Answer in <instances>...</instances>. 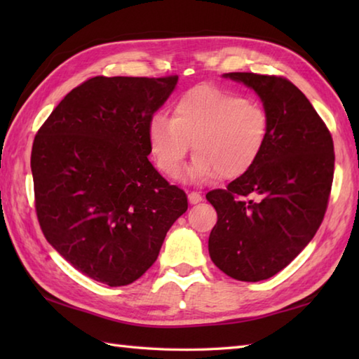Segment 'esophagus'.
I'll return each instance as SVG.
<instances>
[{"label":"esophagus","instance_id":"1","mask_svg":"<svg viewBox=\"0 0 359 359\" xmlns=\"http://www.w3.org/2000/svg\"><path fill=\"white\" fill-rule=\"evenodd\" d=\"M188 201H189V203H191V205L199 203V202H202V194L197 193V191H191V193L188 194Z\"/></svg>","mask_w":359,"mask_h":359}]
</instances>
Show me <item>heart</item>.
Listing matches in <instances>:
<instances>
[{
	"label": "heart",
	"instance_id": "1",
	"mask_svg": "<svg viewBox=\"0 0 359 359\" xmlns=\"http://www.w3.org/2000/svg\"><path fill=\"white\" fill-rule=\"evenodd\" d=\"M269 116L261 104L219 86L199 85L172 104V117L156 114L148 121V148L157 168L177 177L189 149L196 157L185 172L189 182H210L220 174L238 179L261 158L269 140Z\"/></svg>",
	"mask_w": 359,
	"mask_h": 359
}]
</instances>
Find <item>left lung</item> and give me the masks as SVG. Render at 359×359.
Segmentation results:
<instances>
[{"label":"left lung","mask_w":359,"mask_h":359,"mask_svg":"<svg viewBox=\"0 0 359 359\" xmlns=\"http://www.w3.org/2000/svg\"><path fill=\"white\" fill-rule=\"evenodd\" d=\"M224 77L255 90L270 131L256 165L225 189L207 194L217 211L208 251L230 278L257 282L285 269L321 225L333 182V140L292 81L253 72Z\"/></svg>","instance_id":"left-lung-1"}]
</instances>
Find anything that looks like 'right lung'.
Segmentation results:
<instances>
[{
	"mask_svg": "<svg viewBox=\"0 0 359 359\" xmlns=\"http://www.w3.org/2000/svg\"><path fill=\"white\" fill-rule=\"evenodd\" d=\"M179 77H94L36 133L30 168L44 238L74 269L128 285L156 262L187 194L148 160L147 126Z\"/></svg>",
	"mask_w": 359,
	"mask_h": 359,
	"instance_id": "add662e5",
	"label": "right lung"
}]
</instances>
